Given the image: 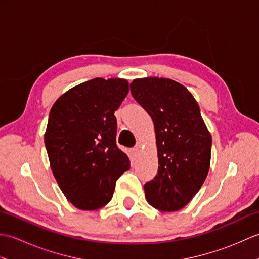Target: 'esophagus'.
Wrapping results in <instances>:
<instances>
[{
  "mask_svg": "<svg viewBox=\"0 0 259 259\" xmlns=\"http://www.w3.org/2000/svg\"><path fill=\"white\" fill-rule=\"evenodd\" d=\"M131 156H133L134 158H137L139 156V152H140V148L139 147H135V148H133V149H131Z\"/></svg>",
  "mask_w": 259,
  "mask_h": 259,
  "instance_id": "1",
  "label": "esophagus"
}]
</instances>
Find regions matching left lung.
I'll return each mask as SVG.
<instances>
[{"instance_id": "left-lung-1", "label": "left lung", "mask_w": 259, "mask_h": 259, "mask_svg": "<svg viewBox=\"0 0 259 259\" xmlns=\"http://www.w3.org/2000/svg\"><path fill=\"white\" fill-rule=\"evenodd\" d=\"M135 100L152 119L158 151V174L145 185L147 201L161 211L184 208L205 181L211 156V135L195 98L171 79H135Z\"/></svg>"}]
</instances>
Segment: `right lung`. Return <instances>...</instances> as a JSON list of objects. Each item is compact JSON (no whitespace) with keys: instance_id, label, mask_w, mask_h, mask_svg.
I'll list each match as a JSON object with an SVG mask.
<instances>
[{"instance_id":"1","label":"right lung","mask_w":259,"mask_h":259,"mask_svg":"<svg viewBox=\"0 0 259 259\" xmlns=\"http://www.w3.org/2000/svg\"><path fill=\"white\" fill-rule=\"evenodd\" d=\"M128 92L124 79L96 78L71 88L51 108L45 134L50 166L63 195L81 210L106 206L130 168L115 144L114 117Z\"/></svg>"}]
</instances>
